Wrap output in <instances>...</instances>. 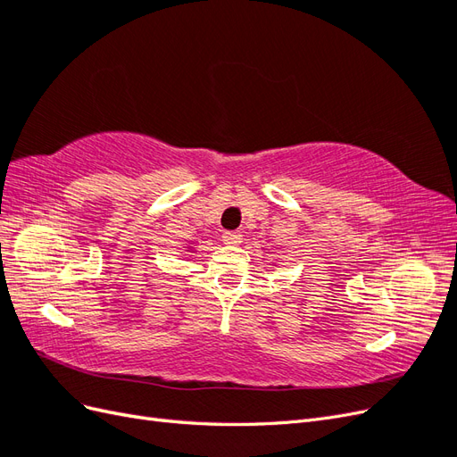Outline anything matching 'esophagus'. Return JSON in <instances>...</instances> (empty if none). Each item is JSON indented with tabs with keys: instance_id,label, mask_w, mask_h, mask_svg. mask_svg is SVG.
I'll return each instance as SVG.
<instances>
[{
	"instance_id": "34e87169",
	"label": "esophagus",
	"mask_w": 457,
	"mask_h": 457,
	"mask_svg": "<svg viewBox=\"0 0 457 457\" xmlns=\"http://www.w3.org/2000/svg\"><path fill=\"white\" fill-rule=\"evenodd\" d=\"M223 242L227 245H240L242 244V234L237 230H228L223 234Z\"/></svg>"
}]
</instances>
